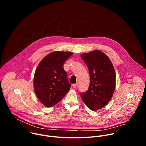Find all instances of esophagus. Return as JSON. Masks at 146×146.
Returning <instances> with one entry per match:
<instances>
[{
	"label": "esophagus",
	"mask_w": 146,
	"mask_h": 146,
	"mask_svg": "<svg viewBox=\"0 0 146 146\" xmlns=\"http://www.w3.org/2000/svg\"><path fill=\"white\" fill-rule=\"evenodd\" d=\"M77 86H78V84H77V83H76V84H73V88H76V87H77Z\"/></svg>",
	"instance_id": "obj_1"
}]
</instances>
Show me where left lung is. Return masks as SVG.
Returning a JSON list of instances; mask_svg holds the SVG:
<instances>
[{
	"label": "left lung",
	"mask_w": 146,
	"mask_h": 146,
	"mask_svg": "<svg viewBox=\"0 0 146 146\" xmlns=\"http://www.w3.org/2000/svg\"><path fill=\"white\" fill-rule=\"evenodd\" d=\"M89 70L90 82L86 92L80 96L86 105L95 111L106 106L115 87V73L109 57L99 50L81 55Z\"/></svg>",
	"instance_id": "obj_1"
}]
</instances>
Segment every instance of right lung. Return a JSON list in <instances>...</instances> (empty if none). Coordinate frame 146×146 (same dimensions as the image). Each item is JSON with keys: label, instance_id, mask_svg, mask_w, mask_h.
Listing matches in <instances>:
<instances>
[{"label": "right lung", "instance_id": "obj_1", "mask_svg": "<svg viewBox=\"0 0 146 146\" xmlns=\"http://www.w3.org/2000/svg\"><path fill=\"white\" fill-rule=\"evenodd\" d=\"M72 54L71 52H52L41 60L35 71V91L40 102L46 107L55 106L70 90L71 84L64 64Z\"/></svg>", "mask_w": 146, "mask_h": 146}]
</instances>
